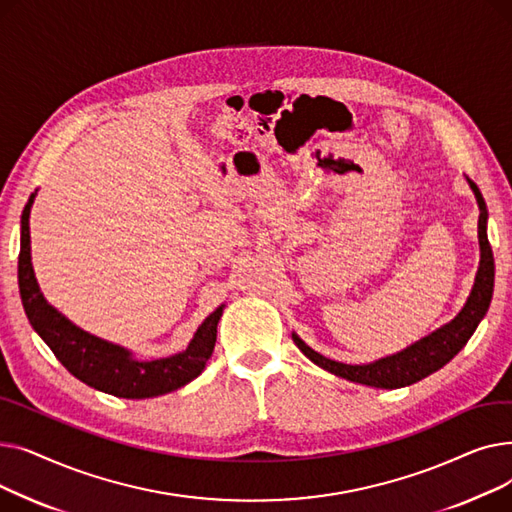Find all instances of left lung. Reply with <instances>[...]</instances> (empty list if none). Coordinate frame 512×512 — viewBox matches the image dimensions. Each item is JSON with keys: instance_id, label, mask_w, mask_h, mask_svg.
<instances>
[{"instance_id": "1", "label": "left lung", "mask_w": 512, "mask_h": 512, "mask_svg": "<svg viewBox=\"0 0 512 512\" xmlns=\"http://www.w3.org/2000/svg\"><path fill=\"white\" fill-rule=\"evenodd\" d=\"M469 184L473 188L477 205H479L481 261H479V270L475 276L471 297L467 299V305L463 307V311L456 315L450 324L436 330L434 334L425 336L423 340L415 342L413 346L407 348V351L380 359L375 363H369V365H346V363L332 361L324 355L315 353L313 348H309L297 334H292L294 344L301 348V353L307 359H311L319 367H324L326 371L338 375V378L365 384V386H373V388H390L392 390V388L411 386V384L427 378L429 373H434L440 367H444L456 353L461 351V348L473 336L483 315H486L490 301H492V292H494V253H492L488 232H486L488 207L479 193L477 184L473 180H469Z\"/></svg>"}]
</instances>
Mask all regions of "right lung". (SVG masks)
Returning <instances> with one entry per match:
<instances>
[{
    "label": "right lung",
    "instance_id": "obj_1",
    "mask_svg": "<svg viewBox=\"0 0 512 512\" xmlns=\"http://www.w3.org/2000/svg\"><path fill=\"white\" fill-rule=\"evenodd\" d=\"M33 199L35 195H31L29 203L24 205L20 220L18 288L26 317L56 359L80 382L120 398H151L168 394L195 380L213 353L222 307L215 309L203 321L184 353L155 361L134 359L124 348L72 326L64 315L45 303L35 280L29 234Z\"/></svg>",
    "mask_w": 512,
    "mask_h": 512
}]
</instances>
